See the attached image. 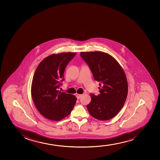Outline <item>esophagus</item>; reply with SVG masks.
I'll use <instances>...</instances> for the list:
<instances>
[{
    "label": "esophagus",
    "mask_w": 160,
    "mask_h": 160,
    "mask_svg": "<svg viewBox=\"0 0 160 160\" xmlns=\"http://www.w3.org/2000/svg\"><path fill=\"white\" fill-rule=\"evenodd\" d=\"M82 94H76V97H77V99H78L82 97Z\"/></svg>",
    "instance_id": "1"
}]
</instances>
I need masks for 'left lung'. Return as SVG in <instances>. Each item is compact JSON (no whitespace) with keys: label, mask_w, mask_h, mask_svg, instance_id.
I'll return each mask as SVG.
<instances>
[{"label":"left lung","mask_w":160,"mask_h":160,"mask_svg":"<svg viewBox=\"0 0 160 160\" xmlns=\"http://www.w3.org/2000/svg\"><path fill=\"white\" fill-rule=\"evenodd\" d=\"M94 78L99 82L100 94H91L87 109L91 116L101 121L112 119L122 108L127 99V77L118 61L109 54L101 52H81Z\"/></svg>","instance_id":"1"}]
</instances>
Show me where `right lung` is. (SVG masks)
<instances>
[{"label": "right lung", "mask_w": 160, "mask_h": 160, "mask_svg": "<svg viewBox=\"0 0 160 160\" xmlns=\"http://www.w3.org/2000/svg\"><path fill=\"white\" fill-rule=\"evenodd\" d=\"M76 53L52 54L37 67L31 84V96L42 116L60 121L70 114L75 105V96L59 91L64 81V69Z\"/></svg>", "instance_id": "1"}]
</instances>
